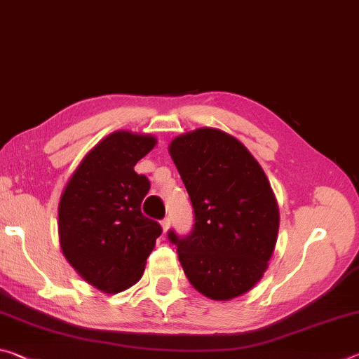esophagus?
I'll list each match as a JSON object with an SVG mask.
<instances>
[{
    "label": "esophagus",
    "instance_id": "1",
    "mask_svg": "<svg viewBox=\"0 0 359 359\" xmlns=\"http://www.w3.org/2000/svg\"><path fill=\"white\" fill-rule=\"evenodd\" d=\"M161 226H163V231H168L169 226H170V219L169 217H164L161 220Z\"/></svg>",
    "mask_w": 359,
    "mask_h": 359
}]
</instances>
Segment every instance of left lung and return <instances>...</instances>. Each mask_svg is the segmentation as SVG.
I'll use <instances>...</instances> for the list:
<instances>
[{
  "instance_id": "obj_1",
  "label": "left lung",
  "mask_w": 359,
  "mask_h": 359,
  "mask_svg": "<svg viewBox=\"0 0 359 359\" xmlns=\"http://www.w3.org/2000/svg\"><path fill=\"white\" fill-rule=\"evenodd\" d=\"M193 208V229L168 231L196 291L230 300L254 287L275 249L280 212L266 175L241 142L203 128L169 145Z\"/></svg>"
}]
</instances>
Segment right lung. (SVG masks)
Segmentation results:
<instances>
[{"mask_svg": "<svg viewBox=\"0 0 359 359\" xmlns=\"http://www.w3.org/2000/svg\"><path fill=\"white\" fill-rule=\"evenodd\" d=\"M156 144L151 135L113 133L72 175L59 204V238L67 260L104 292L140 280L163 229L142 214L150 180L134 166Z\"/></svg>", "mask_w": 359, "mask_h": 359, "instance_id": "1", "label": "right lung"}]
</instances>
